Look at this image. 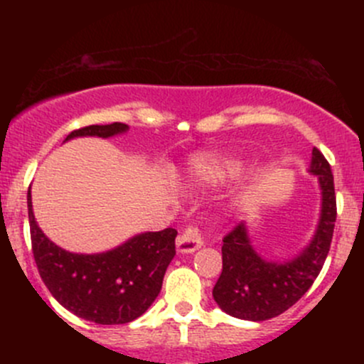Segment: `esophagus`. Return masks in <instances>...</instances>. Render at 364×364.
Wrapping results in <instances>:
<instances>
[{"label": "esophagus", "mask_w": 364, "mask_h": 364, "mask_svg": "<svg viewBox=\"0 0 364 364\" xmlns=\"http://www.w3.org/2000/svg\"><path fill=\"white\" fill-rule=\"evenodd\" d=\"M203 237H200V232L197 227H186L181 234H179L178 241H176V248H178V253H192L199 250L203 247Z\"/></svg>", "instance_id": "34e87169"}]
</instances>
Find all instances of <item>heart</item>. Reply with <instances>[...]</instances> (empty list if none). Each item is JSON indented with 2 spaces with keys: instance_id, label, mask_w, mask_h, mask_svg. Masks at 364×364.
Segmentation results:
<instances>
[{
  "instance_id": "heart-1",
  "label": "heart",
  "mask_w": 364,
  "mask_h": 364,
  "mask_svg": "<svg viewBox=\"0 0 364 364\" xmlns=\"http://www.w3.org/2000/svg\"><path fill=\"white\" fill-rule=\"evenodd\" d=\"M243 171V161L234 155L197 153L188 161V178L193 185L216 186Z\"/></svg>"
}]
</instances>
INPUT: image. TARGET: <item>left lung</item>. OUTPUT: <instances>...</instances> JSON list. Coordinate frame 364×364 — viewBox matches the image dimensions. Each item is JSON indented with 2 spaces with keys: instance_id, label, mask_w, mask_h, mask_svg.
Instances as JSON below:
<instances>
[{
  "instance_id": "obj_1",
  "label": "left lung",
  "mask_w": 364,
  "mask_h": 364,
  "mask_svg": "<svg viewBox=\"0 0 364 364\" xmlns=\"http://www.w3.org/2000/svg\"><path fill=\"white\" fill-rule=\"evenodd\" d=\"M311 176L321 188V215L310 243L285 260L264 259L253 248L247 223L223 237L222 274L213 289L216 304L243 321H267L297 303L321 273L331 247L336 197L331 167L317 148L311 151Z\"/></svg>"
}]
</instances>
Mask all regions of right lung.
I'll list each match as a JSON object with an SVG mask.
<instances>
[{
	"label": "right lung",
	"instance_id": "obj_1",
	"mask_svg": "<svg viewBox=\"0 0 364 364\" xmlns=\"http://www.w3.org/2000/svg\"><path fill=\"white\" fill-rule=\"evenodd\" d=\"M128 124H91L72 132L77 137L127 134ZM28 216L36 267L54 299L84 321L95 324H127L141 317L160 294L164 274L176 255V229L141 232L119 247L100 253H73L49 240L33 213L28 190Z\"/></svg>",
	"mask_w": 364,
	"mask_h": 364
}]
</instances>
